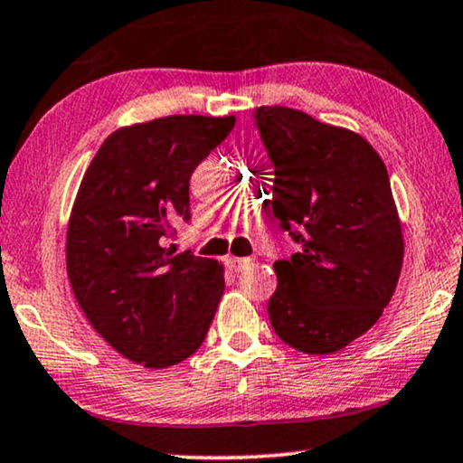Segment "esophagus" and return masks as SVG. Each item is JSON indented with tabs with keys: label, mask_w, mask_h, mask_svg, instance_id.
Instances as JSON below:
<instances>
[{
	"label": "esophagus",
	"mask_w": 463,
	"mask_h": 463,
	"mask_svg": "<svg viewBox=\"0 0 463 463\" xmlns=\"http://www.w3.org/2000/svg\"><path fill=\"white\" fill-rule=\"evenodd\" d=\"M228 269L232 270V273H243L245 269L251 267V260L250 258H228Z\"/></svg>",
	"instance_id": "obj_1"
}]
</instances>
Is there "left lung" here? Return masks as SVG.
Segmentation results:
<instances>
[{
	"label": "left lung",
	"instance_id": "1",
	"mask_svg": "<svg viewBox=\"0 0 463 463\" xmlns=\"http://www.w3.org/2000/svg\"><path fill=\"white\" fill-rule=\"evenodd\" d=\"M254 118L275 167L270 207L300 245L273 264L270 326L303 354H335L377 324L402 269L387 169L362 135L300 109L262 106Z\"/></svg>",
	"mask_w": 463,
	"mask_h": 463
}]
</instances>
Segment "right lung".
Returning a JSON list of instances; mask_svg holds the SVG:
<instances>
[{
    "mask_svg": "<svg viewBox=\"0 0 463 463\" xmlns=\"http://www.w3.org/2000/svg\"><path fill=\"white\" fill-rule=\"evenodd\" d=\"M235 116H165L103 141L67 224V277L92 328L127 360L167 368L205 341L224 267L175 248L190 220V175Z\"/></svg>",
    "mask_w": 463,
    "mask_h": 463,
    "instance_id": "1",
    "label": "right lung"
}]
</instances>
